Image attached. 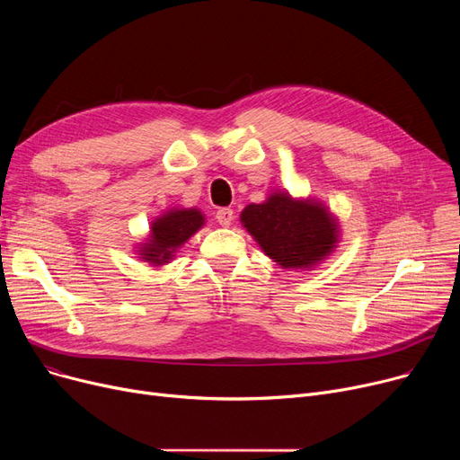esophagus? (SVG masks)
Returning a JSON list of instances; mask_svg holds the SVG:
<instances>
[{
	"label": "esophagus",
	"instance_id": "esophagus-1",
	"mask_svg": "<svg viewBox=\"0 0 460 460\" xmlns=\"http://www.w3.org/2000/svg\"><path fill=\"white\" fill-rule=\"evenodd\" d=\"M216 220L222 227H229L234 220V212L233 208H217L216 210Z\"/></svg>",
	"mask_w": 460,
	"mask_h": 460
}]
</instances>
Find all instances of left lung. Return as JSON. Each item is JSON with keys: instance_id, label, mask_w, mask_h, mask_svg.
Masks as SVG:
<instances>
[{"instance_id": "obj_1", "label": "left lung", "mask_w": 460, "mask_h": 460, "mask_svg": "<svg viewBox=\"0 0 460 460\" xmlns=\"http://www.w3.org/2000/svg\"><path fill=\"white\" fill-rule=\"evenodd\" d=\"M240 224L285 270H313L341 238L340 220L323 201L293 198L287 190H274L262 203L248 205Z\"/></svg>"}]
</instances>
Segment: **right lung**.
<instances>
[{
  "label": "right lung",
  "instance_id": "1",
  "mask_svg": "<svg viewBox=\"0 0 460 460\" xmlns=\"http://www.w3.org/2000/svg\"><path fill=\"white\" fill-rule=\"evenodd\" d=\"M205 214L196 207L167 208L151 222L147 238L137 243L134 252L139 261L149 262L151 267H164L175 259V253L205 226Z\"/></svg>",
  "mask_w": 460,
  "mask_h": 460
}]
</instances>
